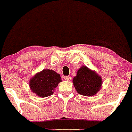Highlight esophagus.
<instances>
[{
	"instance_id": "1",
	"label": "esophagus",
	"mask_w": 132,
	"mask_h": 132,
	"mask_svg": "<svg viewBox=\"0 0 132 132\" xmlns=\"http://www.w3.org/2000/svg\"><path fill=\"white\" fill-rule=\"evenodd\" d=\"M64 79H65V80H66V81H70V79H71V77H70V76H65Z\"/></svg>"
}]
</instances>
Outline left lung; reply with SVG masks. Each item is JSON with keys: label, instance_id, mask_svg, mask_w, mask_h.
<instances>
[{"label": "left lung", "instance_id": "left-lung-1", "mask_svg": "<svg viewBox=\"0 0 132 132\" xmlns=\"http://www.w3.org/2000/svg\"><path fill=\"white\" fill-rule=\"evenodd\" d=\"M102 79L86 67L80 68L74 77L73 83L79 94L87 96L96 94L102 85Z\"/></svg>", "mask_w": 132, "mask_h": 132}]
</instances>
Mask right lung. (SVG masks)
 Wrapping results in <instances>:
<instances>
[{
    "instance_id": "add662e5",
    "label": "right lung",
    "mask_w": 132,
    "mask_h": 132,
    "mask_svg": "<svg viewBox=\"0 0 132 132\" xmlns=\"http://www.w3.org/2000/svg\"><path fill=\"white\" fill-rule=\"evenodd\" d=\"M62 81L60 74L50 69L37 73L30 81V87L33 93L40 97L53 95L55 88Z\"/></svg>"
}]
</instances>
